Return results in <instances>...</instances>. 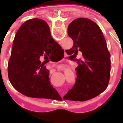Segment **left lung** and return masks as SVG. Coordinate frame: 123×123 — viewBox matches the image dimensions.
<instances>
[{
  "mask_svg": "<svg viewBox=\"0 0 123 123\" xmlns=\"http://www.w3.org/2000/svg\"><path fill=\"white\" fill-rule=\"evenodd\" d=\"M68 34L73 41L72 48L67 50L78 66L73 87L63 100L86 101L104 92L108 85L111 70L110 54L102 30L95 22L85 18L74 19L69 24ZM81 53L80 59L76 58Z\"/></svg>",
  "mask_w": 123,
  "mask_h": 123,
  "instance_id": "obj_1",
  "label": "left lung"
}]
</instances>
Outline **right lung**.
Instances as JSON below:
<instances>
[{
	"instance_id": "right-lung-1",
	"label": "right lung",
	"mask_w": 123,
	"mask_h": 123,
	"mask_svg": "<svg viewBox=\"0 0 123 123\" xmlns=\"http://www.w3.org/2000/svg\"><path fill=\"white\" fill-rule=\"evenodd\" d=\"M62 56L64 50L52 37L47 23L39 18L29 19L20 26L13 40L8 63L10 82L26 96L53 99L58 94L50 84L45 61L40 60Z\"/></svg>"
}]
</instances>
